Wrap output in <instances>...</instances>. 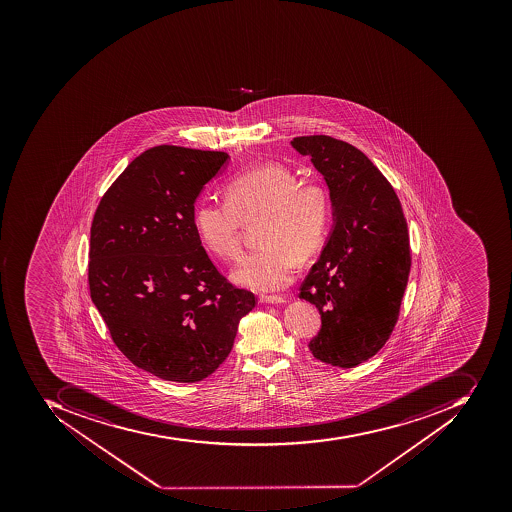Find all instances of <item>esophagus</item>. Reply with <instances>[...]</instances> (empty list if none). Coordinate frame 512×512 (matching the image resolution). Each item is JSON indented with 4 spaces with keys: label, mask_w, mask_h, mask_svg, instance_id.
Here are the masks:
<instances>
[{
    "label": "esophagus",
    "mask_w": 512,
    "mask_h": 512,
    "mask_svg": "<svg viewBox=\"0 0 512 512\" xmlns=\"http://www.w3.org/2000/svg\"><path fill=\"white\" fill-rule=\"evenodd\" d=\"M258 299H260L261 304H283L287 301L283 296H274V294H261Z\"/></svg>",
    "instance_id": "1"
}]
</instances>
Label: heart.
<instances>
[{
	"label": "heart",
	"instance_id": "obj_1",
	"mask_svg": "<svg viewBox=\"0 0 512 512\" xmlns=\"http://www.w3.org/2000/svg\"><path fill=\"white\" fill-rule=\"evenodd\" d=\"M225 202L202 199L194 210L200 243L222 260L241 251L243 222H260L263 246L241 258L232 279L258 291L280 290L293 280L296 257L307 260L323 247L330 224V199L319 183L301 182L282 163H268L235 175L224 188Z\"/></svg>",
	"mask_w": 512,
	"mask_h": 512
}]
</instances>
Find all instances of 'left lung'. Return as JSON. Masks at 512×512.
<instances>
[{"label": "left lung", "mask_w": 512, "mask_h": 512, "mask_svg": "<svg viewBox=\"0 0 512 512\" xmlns=\"http://www.w3.org/2000/svg\"><path fill=\"white\" fill-rule=\"evenodd\" d=\"M323 174L335 225L299 298L316 305L315 359L354 368L392 335L410 272L407 222L395 189L354 145L330 136L291 141Z\"/></svg>", "instance_id": "left-lung-1"}]
</instances>
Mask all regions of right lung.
Here are the masks:
<instances>
[{"instance_id": "obj_1", "label": "right lung", "mask_w": 512, "mask_h": 512, "mask_svg": "<svg viewBox=\"0 0 512 512\" xmlns=\"http://www.w3.org/2000/svg\"><path fill=\"white\" fill-rule=\"evenodd\" d=\"M225 152L156 145L128 164L91 227L92 302L124 356L164 381L199 382L233 348L255 307L213 265L194 227V203Z\"/></svg>"}]
</instances>
